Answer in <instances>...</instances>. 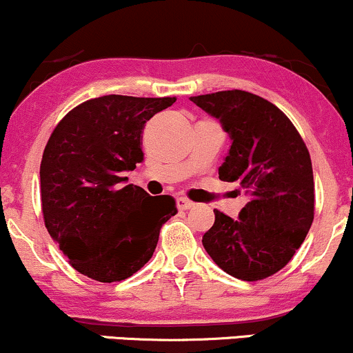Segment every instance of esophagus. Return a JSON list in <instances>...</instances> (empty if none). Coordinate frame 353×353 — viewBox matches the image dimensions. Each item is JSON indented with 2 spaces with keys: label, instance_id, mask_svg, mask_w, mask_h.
Instances as JSON below:
<instances>
[{
  "label": "esophagus",
  "instance_id": "34e87169",
  "mask_svg": "<svg viewBox=\"0 0 353 353\" xmlns=\"http://www.w3.org/2000/svg\"><path fill=\"white\" fill-rule=\"evenodd\" d=\"M176 206H178V208H180L181 211H186V210L193 208L194 203L190 201V200H186V198H178V200H176Z\"/></svg>",
  "mask_w": 353,
  "mask_h": 353
}]
</instances>
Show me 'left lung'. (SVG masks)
Returning <instances> with one entry per match:
<instances>
[{
  "label": "left lung",
  "instance_id": "1",
  "mask_svg": "<svg viewBox=\"0 0 353 353\" xmlns=\"http://www.w3.org/2000/svg\"><path fill=\"white\" fill-rule=\"evenodd\" d=\"M190 99L230 134L219 180L239 181L250 196L236 219L214 210L203 246L230 276L266 279L292 259L314 221L307 147L288 115L259 95L234 89Z\"/></svg>",
  "mask_w": 353,
  "mask_h": 353
}]
</instances>
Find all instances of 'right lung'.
I'll return each instance as SVG.
<instances>
[{
	"label": "right lung",
	"mask_w": 353,
	"mask_h": 353,
	"mask_svg": "<svg viewBox=\"0 0 353 353\" xmlns=\"http://www.w3.org/2000/svg\"><path fill=\"white\" fill-rule=\"evenodd\" d=\"M175 97L103 95L57 123L41 160L48 233L76 271L99 283L123 281L153 256L160 228L176 214L168 194L122 183L142 163L147 120Z\"/></svg>",
	"instance_id": "obj_1"
}]
</instances>
